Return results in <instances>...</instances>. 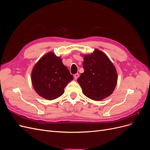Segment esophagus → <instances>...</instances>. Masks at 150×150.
<instances>
[{
    "mask_svg": "<svg viewBox=\"0 0 150 150\" xmlns=\"http://www.w3.org/2000/svg\"><path fill=\"white\" fill-rule=\"evenodd\" d=\"M78 77H79V74H78V73L75 74L74 75V79H76V80L78 78Z\"/></svg>",
    "mask_w": 150,
    "mask_h": 150,
    "instance_id": "esophagus-1",
    "label": "esophagus"
}]
</instances>
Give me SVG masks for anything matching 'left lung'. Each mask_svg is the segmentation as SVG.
Here are the masks:
<instances>
[{
	"label": "left lung",
	"mask_w": 150,
	"mask_h": 150,
	"mask_svg": "<svg viewBox=\"0 0 150 150\" xmlns=\"http://www.w3.org/2000/svg\"><path fill=\"white\" fill-rule=\"evenodd\" d=\"M83 69L78 82L86 96L100 101L114 91L117 81L116 69L104 52L95 49L92 54L84 55Z\"/></svg>",
	"instance_id": "left-lung-1"
}]
</instances>
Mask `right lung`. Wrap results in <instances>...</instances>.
<instances>
[{
    "instance_id": "right-lung-1",
    "label": "right lung",
    "mask_w": 150,
    "mask_h": 150,
    "mask_svg": "<svg viewBox=\"0 0 150 150\" xmlns=\"http://www.w3.org/2000/svg\"><path fill=\"white\" fill-rule=\"evenodd\" d=\"M72 79L73 76L63 64L61 57L52 52L40 59L31 74L32 84L36 93L47 100H53L62 95L65 87Z\"/></svg>"
}]
</instances>
